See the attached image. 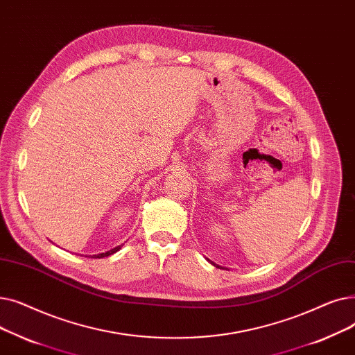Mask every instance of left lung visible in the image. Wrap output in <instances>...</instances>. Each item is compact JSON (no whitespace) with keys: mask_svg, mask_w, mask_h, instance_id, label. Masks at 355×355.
I'll return each instance as SVG.
<instances>
[{"mask_svg":"<svg viewBox=\"0 0 355 355\" xmlns=\"http://www.w3.org/2000/svg\"><path fill=\"white\" fill-rule=\"evenodd\" d=\"M214 264V263H212ZM214 266H216V264H214ZM216 267H219V266H216Z\"/></svg>","mask_w":355,"mask_h":355,"instance_id":"obj_1","label":"left lung"}]
</instances>
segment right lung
I'll return each mask as SVG.
<instances>
[{
  "label": "right lung",
  "mask_w": 355,
  "mask_h": 355,
  "mask_svg": "<svg viewBox=\"0 0 355 355\" xmlns=\"http://www.w3.org/2000/svg\"><path fill=\"white\" fill-rule=\"evenodd\" d=\"M124 244H121V245H116L115 248H111L110 251H107V252H101V254H94L91 259H103V257H108V256H111V254H114V252H116L118 250H121V247H123Z\"/></svg>",
  "instance_id": "add662e5"
}]
</instances>
